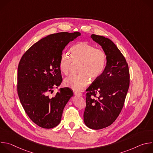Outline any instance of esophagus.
<instances>
[{"label": "esophagus", "mask_w": 153, "mask_h": 153, "mask_svg": "<svg viewBox=\"0 0 153 153\" xmlns=\"http://www.w3.org/2000/svg\"><path fill=\"white\" fill-rule=\"evenodd\" d=\"M74 94H75L76 96H82V95H83L82 93H80V92H77V91L74 92Z\"/></svg>", "instance_id": "esophagus-1"}]
</instances>
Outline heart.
Returning a JSON list of instances; mask_svg holds the SVG:
<instances>
[{
  "mask_svg": "<svg viewBox=\"0 0 153 153\" xmlns=\"http://www.w3.org/2000/svg\"><path fill=\"white\" fill-rule=\"evenodd\" d=\"M71 58L66 53H62L59 60L60 71L68 74L73 64L79 63V74L71 75L64 80V84L74 91H81L90 83V79H98L104 71L106 64V54L102 50L96 48L90 43L82 42L70 50Z\"/></svg>",
  "mask_w": 153,
  "mask_h": 153,
  "instance_id": "obj_1",
  "label": "heart"
}]
</instances>
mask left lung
<instances>
[{"label":"left lung","instance_id":"left-lung-1","mask_svg":"<svg viewBox=\"0 0 153 153\" xmlns=\"http://www.w3.org/2000/svg\"><path fill=\"white\" fill-rule=\"evenodd\" d=\"M91 37L105 52L106 65L86 90L83 120L88 128L100 129L111 125L120 113L129 86V71L125 57L110 39L96 34Z\"/></svg>","mask_w":153,"mask_h":153}]
</instances>
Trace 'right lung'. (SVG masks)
I'll use <instances>...</instances> for the list:
<instances>
[{
	"mask_svg": "<svg viewBox=\"0 0 153 153\" xmlns=\"http://www.w3.org/2000/svg\"><path fill=\"white\" fill-rule=\"evenodd\" d=\"M79 36V32L50 34L35 43L19 62L18 96L30 119L41 128L58 125L64 107L73 96L68 87L60 88L54 97L48 94L62 81L59 60L63 49Z\"/></svg>",
	"mask_w": 153,
	"mask_h": 153,
	"instance_id": "1",
	"label": "right lung"
}]
</instances>
